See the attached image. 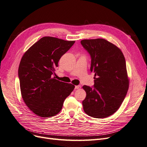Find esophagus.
I'll return each instance as SVG.
<instances>
[{
	"instance_id": "34e87169",
	"label": "esophagus",
	"mask_w": 147,
	"mask_h": 147,
	"mask_svg": "<svg viewBox=\"0 0 147 147\" xmlns=\"http://www.w3.org/2000/svg\"><path fill=\"white\" fill-rule=\"evenodd\" d=\"M80 85H77V86H75V89H76V90H77V89H79V88H80Z\"/></svg>"
}]
</instances>
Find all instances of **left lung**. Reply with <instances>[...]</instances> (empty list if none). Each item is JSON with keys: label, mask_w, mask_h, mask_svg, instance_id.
<instances>
[{"label": "left lung", "mask_w": 147, "mask_h": 147, "mask_svg": "<svg viewBox=\"0 0 147 147\" xmlns=\"http://www.w3.org/2000/svg\"><path fill=\"white\" fill-rule=\"evenodd\" d=\"M81 44L90 55V70L94 73V85L83 86L86 92L83 110L93 118L108 117L117 112L128 90L125 58L117 47L103 38L83 40Z\"/></svg>", "instance_id": "left-lung-1"}]
</instances>
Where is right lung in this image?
<instances>
[{"label": "right lung", "instance_id": "add662e5", "mask_svg": "<svg viewBox=\"0 0 147 147\" xmlns=\"http://www.w3.org/2000/svg\"><path fill=\"white\" fill-rule=\"evenodd\" d=\"M74 43L44 37L22 57L18 69L22 97L29 109L39 117L57 115L74 90L73 84L55 79V71L61 56Z\"/></svg>", "mask_w": 147, "mask_h": 147}]
</instances>
